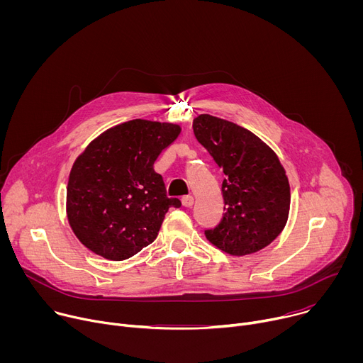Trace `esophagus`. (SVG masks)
<instances>
[{
	"label": "esophagus",
	"instance_id": "obj_1",
	"mask_svg": "<svg viewBox=\"0 0 363 363\" xmlns=\"http://www.w3.org/2000/svg\"><path fill=\"white\" fill-rule=\"evenodd\" d=\"M181 202H182L185 208H189V206H192V203H194V196L192 195H185V196L181 198Z\"/></svg>",
	"mask_w": 363,
	"mask_h": 363
}]
</instances>
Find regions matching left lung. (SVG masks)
Wrapping results in <instances>:
<instances>
[{
	"mask_svg": "<svg viewBox=\"0 0 363 363\" xmlns=\"http://www.w3.org/2000/svg\"><path fill=\"white\" fill-rule=\"evenodd\" d=\"M196 140L223 169L225 214L205 237L231 255H247L273 242L290 210V185L274 150L252 132L211 115L192 123Z\"/></svg>",
	"mask_w": 363,
	"mask_h": 363,
	"instance_id": "1",
	"label": "left lung"
}]
</instances>
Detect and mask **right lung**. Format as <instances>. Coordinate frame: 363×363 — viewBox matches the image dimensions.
Masks as SVG:
<instances>
[{
    "mask_svg": "<svg viewBox=\"0 0 363 363\" xmlns=\"http://www.w3.org/2000/svg\"><path fill=\"white\" fill-rule=\"evenodd\" d=\"M181 126L135 119L93 139L74 161L66 211L79 241L97 255L122 262L157 238L171 206L153 164Z\"/></svg>",
    "mask_w": 363,
    "mask_h": 363,
    "instance_id": "add662e5",
    "label": "right lung"
}]
</instances>
